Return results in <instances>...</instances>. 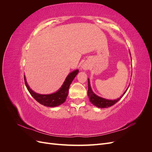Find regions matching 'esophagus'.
<instances>
[{
    "label": "esophagus",
    "instance_id": "1",
    "mask_svg": "<svg viewBox=\"0 0 152 152\" xmlns=\"http://www.w3.org/2000/svg\"><path fill=\"white\" fill-rule=\"evenodd\" d=\"M88 68H89L88 65H87V64H86V63H84L82 65V66H81V69H82V70H87Z\"/></svg>",
    "mask_w": 152,
    "mask_h": 152
}]
</instances>
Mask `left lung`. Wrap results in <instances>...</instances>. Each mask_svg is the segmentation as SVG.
<instances>
[{"mask_svg":"<svg viewBox=\"0 0 152 152\" xmlns=\"http://www.w3.org/2000/svg\"><path fill=\"white\" fill-rule=\"evenodd\" d=\"M130 55H131V53H130ZM129 86L126 89V90L124 91V93L122 94V96H120V98H117V99H106V98H104L102 97H100V96L96 95L94 93L93 91L92 90V88L91 87L89 79H88V92H87V96H88L90 102L93 105L96 106V107L101 108H108V107H112V105L115 104L123 97V96L125 94L127 90L128 89Z\"/></svg>","mask_w":152,"mask_h":152,"instance_id":"left-lung-1","label":"left lung"}]
</instances>
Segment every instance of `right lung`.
Returning a JSON list of instances; mask_svg holds the SVG:
<instances>
[{"label":"right lung","instance_id":"add662e5","mask_svg":"<svg viewBox=\"0 0 152 152\" xmlns=\"http://www.w3.org/2000/svg\"><path fill=\"white\" fill-rule=\"evenodd\" d=\"M78 73H79L78 69L70 72L66 77L65 81H64L60 88L57 91L51 94H42L35 93V91L30 88L28 83H27L25 75H24L25 83L29 93L37 102H38L41 104L45 106V107H56L65 103L68 96L69 87H70L71 83Z\"/></svg>","mask_w":152,"mask_h":152}]
</instances>
